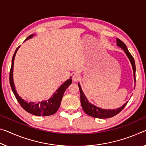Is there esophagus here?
Listing matches in <instances>:
<instances>
[{
    "mask_svg": "<svg viewBox=\"0 0 146 146\" xmlns=\"http://www.w3.org/2000/svg\"><path fill=\"white\" fill-rule=\"evenodd\" d=\"M80 78V76L78 75V74H77V73H75L74 74V75H73V77H72V79H73V81H75V82H77V81H78V80H79Z\"/></svg>",
    "mask_w": 146,
    "mask_h": 146,
    "instance_id": "1",
    "label": "esophagus"
}]
</instances>
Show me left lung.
I'll use <instances>...</instances> for the list:
<instances>
[{
	"label": "left lung",
	"mask_w": 146,
	"mask_h": 146,
	"mask_svg": "<svg viewBox=\"0 0 146 146\" xmlns=\"http://www.w3.org/2000/svg\"><path fill=\"white\" fill-rule=\"evenodd\" d=\"M117 45L118 47H121L122 49H123L125 53L128 57V58L130 60L132 67H133V73H134V80L135 82H136V76H135V72H136V66H135V60H134L133 57L132 56L131 53L129 52V50L127 49L126 47V45L125 44L123 41H121L119 39L117 38L116 40ZM78 88L80 90V103H81L82 107L84 110L86 114L90 115V116L93 117H97V118H100V119H105V118H109V117H112L114 115H117V114L121 112V111L123 109L125 106L127 105V103H125L124 105L121 106L120 108H117V109H112V110H106V109H102V108H99L98 106H95L94 105L91 104L88 101L87 98H86L85 95L83 93L81 86L79 83H78Z\"/></svg>",
	"instance_id": "1"
}]
</instances>
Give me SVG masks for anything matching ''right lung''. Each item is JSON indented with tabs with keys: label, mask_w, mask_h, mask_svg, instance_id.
Listing matches in <instances>:
<instances>
[{
	"label": "right lung",
	"mask_w": 146,
	"mask_h": 146,
	"mask_svg": "<svg viewBox=\"0 0 146 146\" xmlns=\"http://www.w3.org/2000/svg\"><path fill=\"white\" fill-rule=\"evenodd\" d=\"M34 34H32V35L29 36L28 38L25 40V41L29 40V39L32 38ZM20 46H19L17 48H16L15 51L13 54V56L12 58V61H11V66L10 71V86L12 90V92L14 96H15L16 99L21 106L23 108V109L25 110L30 114H32L35 115H38V116H48V115H50L55 114L56 111L58 110L60 105L62 97L64 94L65 91L67 89L69 85L72 82V79H71V77L68 80H67L66 82L62 84L58 89L56 92L53 94L52 97H51L48 100L41 101V102H38V103H33V102H29L28 103L27 101H25L21 97L19 96L17 94L16 90L15 88L14 83H13V64H14V59L15 56L17 52L18 48H19Z\"/></svg>",
	"instance_id": "1"
}]
</instances>
